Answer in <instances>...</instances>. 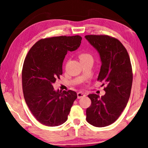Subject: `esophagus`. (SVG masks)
Listing matches in <instances>:
<instances>
[{"mask_svg": "<svg viewBox=\"0 0 148 148\" xmlns=\"http://www.w3.org/2000/svg\"><path fill=\"white\" fill-rule=\"evenodd\" d=\"M77 99H81L82 97H86V94L82 92H78L77 93Z\"/></svg>", "mask_w": 148, "mask_h": 148, "instance_id": "34e87169", "label": "esophagus"}]
</instances>
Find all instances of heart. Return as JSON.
I'll use <instances>...</instances> for the list:
<instances>
[{
    "instance_id": "heart-1",
    "label": "heart",
    "mask_w": 148,
    "mask_h": 148,
    "mask_svg": "<svg viewBox=\"0 0 148 148\" xmlns=\"http://www.w3.org/2000/svg\"><path fill=\"white\" fill-rule=\"evenodd\" d=\"M79 59L80 60V61L83 62L86 61V60L92 59V57L91 55L87 53H81L79 55Z\"/></svg>"
}]
</instances>
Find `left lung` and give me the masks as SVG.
Listing matches in <instances>:
<instances>
[{"label":"left lung","instance_id":"left-lung-1","mask_svg":"<svg viewBox=\"0 0 148 148\" xmlns=\"http://www.w3.org/2000/svg\"><path fill=\"white\" fill-rule=\"evenodd\" d=\"M85 38L99 53L102 64L97 80L106 85L103 96L88 95L91 105L86 110V119L95 127H106L118 119L129 101L132 84L131 60L116 38L106 35H87Z\"/></svg>","mask_w":148,"mask_h":148}]
</instances>
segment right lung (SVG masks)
Segmentation results:
<instances>
[{
    "instance_id": "1",
    "label": "right lung",
    "mask_w": 148,
    "mask_h": 148,
    "mask_svg": "<svg viewBox=\"0 0 148 148\" xmlns=\"http://www.w3.org/2000/svg\"><path fill=\"white\" fill-rule=\"evenodd\" d=\"M82 39L76 35L40 40L25 59L22 71L24 98L34 117L46 126L64 123L77 99L75 91H56L52 85L62 74L67 52L78 48Z\"/></svg>"
}]
</instances>
